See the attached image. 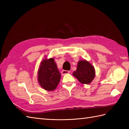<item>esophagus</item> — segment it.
Masks as SVG:
<instances>
[{"instance_id":"esophagus-1","label":"esophagus","mask_w":129,"mask_h":129,"mask_svg":"<svg viewBox=\"0 0 129 129\" xmlns=\"http://www.w3.org/2000/svg\"><path fill=\"white\" fill-rule=\"evenodd\" d=\"M69 71H67V70H62L61 72V75L62 76L65 75V74H69Z\"/></svg>"}]
</instances>
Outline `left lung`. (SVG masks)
I'll use <instances>...</instances> for the list:
<instances>
[{
  "mask_svg": "<svg viewBox=\"0 0 129 129\" xmlns=\"http://www.w3.org/2000/svg\"><path fill=\"white\" fill-rule=\"evenodd\" d=\"M73 75L83 84H89L94 80L95 76V70L93 65L86 60L79 61L77 69L73 72Z\"/></svg>",
  "mask_w": 129,
  "mask_h": 129,
  "instance_id": "obj_1",
  "label": "left lung"
}]
</instances>
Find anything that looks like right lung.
Segmentation results:
<instances>
[{
  "instance_id": "add662e5",
  "label": "right lung",
  "mask_w": 129,
  "mask_h": 129,
  "mask_svg": "<svg viewBox=\"0 0 129 129\" xmlns=\"http://www.w3.org/2000/svg\"><path fill=\"white\" fill-rule=\"evenodd\" d=\"M61 74L53 58L43 60L38 71V81L40 86L47 91H53L58 85Z\"/></svg>"
}]
</instances>
